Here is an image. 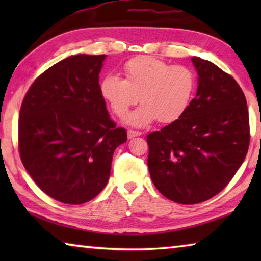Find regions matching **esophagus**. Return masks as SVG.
Wrapping results in <instances>:
<instances>
[{
    "instance_id": "34e87169",
    "label": "esophagus",
    "mask_w": 261,
    "mask_h": 261,
    "mask_svg": "<svg viewBox=\"0 0 261 261\" xmlns=\"http://www.w3.org/2000/svg\"><path fill=\"white\" fill-rule=\"evenodd\" d=\"M141 136V132L140 131H134V130H127V137L129 138H134V137H138Z\"/></svg>"
}]
</instances>
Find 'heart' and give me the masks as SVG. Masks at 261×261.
Listing matches in <instances>:
<instances>
[{"instance_id":"obj_1","label":"heart","mask_w":261,"mask_h":261,"mask_svg":"<svg viewBox=\"0 0 261 261\" xmlns=\"http://www.w3.org/2000/svg\"><path fill=\"white\" fill-rule=\"evenodd\" d=\"M125 78L107 74L100 82V94L116 116L131 106L143 103L124 117V123L145 127L158 120L173 123L187 112L196 88L193 72L152 56H138L123 67Z\"/></svg>"}]
</instances>
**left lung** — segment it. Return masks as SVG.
Instances as JSON below:
<instances>
[{"label": "left lung", "mask_w": 261, "mask_h": 261, "mask_svg": "<svg viewBox=\"0 0 261 261\" xmlns=\"http://www.w3.org/2000/svg\"><path fill=\"white\" fill-rule=\"evenodd\" d=\"M196 98L177 121L147 136V165L155 188L183 205L211 199L227 187L250 143L244 93L230 74L193 56Z\"/></svg>", "instance_id": "8db88e82"}]
</instances>
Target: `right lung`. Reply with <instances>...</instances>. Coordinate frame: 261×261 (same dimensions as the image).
<instances>
[{
    "label": "right lung",
    "instance_id": "obj_1",
    "mask_svg": "<svg viewBox=\"0 0 261 261\" xmlns=\"http://www.w3.org/2000/svg\"><path fill=\"white\" fill-rule=\"evenodd\" d=\"M107 55L77 54L37 78L19 113V153L25 169L57 201L81 205L107 185L113 154L126 141L100 94Z\"/></svg>",
    "mask_w": 261,
    "mask_h": 261
}]
</instances>
